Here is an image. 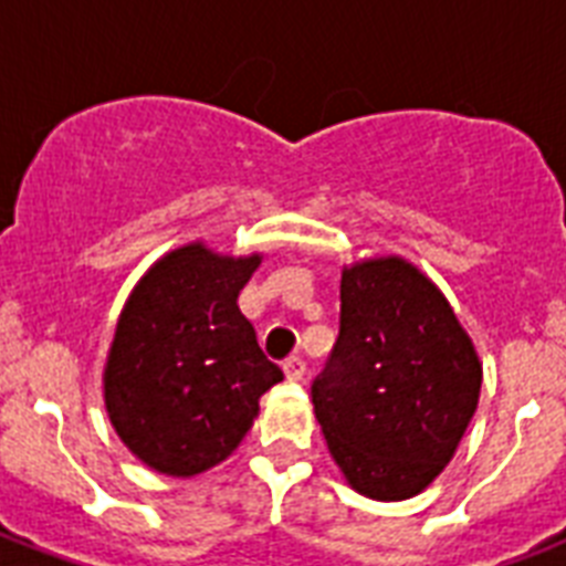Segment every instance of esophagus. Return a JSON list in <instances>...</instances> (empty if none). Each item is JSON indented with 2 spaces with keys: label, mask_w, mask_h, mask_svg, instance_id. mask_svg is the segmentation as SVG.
Wrapping results in <instances>:
<instances>
[{
  "label": "esophagus",
  "mask_w": 566,
  "mask_h": 566,
  "mask_svg": "<svg viewBox=\"0 0 566 566\" xmlns=\"http://www.w3.org/2000/svg\"><path fill=\"white\" fill-rule=\"evenodd\" d=\"M284 376L291 378V381H300L305 376V361H302L300 355H291V358H284Z\"/></svg>",
  "instance_id": "34e87169"
}]
</instances>
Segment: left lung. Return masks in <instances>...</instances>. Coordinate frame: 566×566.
<instances>
[{
	"mask_svg": "<svg viewBox=\"0 0 566 566\" xmlns=\"http://www.w3.org/2000/svg\"><path fill=\"white\" fill-rule=\"evenodd\" d=\"M482 364L443 293L402 258L340 279V328L311 385L332 455L355 491L396 502L449 464L473 420Z\"/></svg>",
	"mask_w": 566,
	"mask_h": 566,
	"instance_id": "left-lung-1",
	"label": "left lung"
}]
</instances>
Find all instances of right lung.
<instances>
[{"label": "right lung", "mask_w": 566, "mask_h": 566, "mask_svg": "<svg viewBox=\"0 0 566 566\" xmlns=\"http://www.w3.org/2000/svg\"><path fill=\"white\" fill-rule=\"evenodd\" d=\"M261 258L176 249L140 279L105 367L114 429L140 461L196 475L231 455L284 373L258 346L238 293Z\"/></svg>", "instance_id": "1"}]
</instances>
